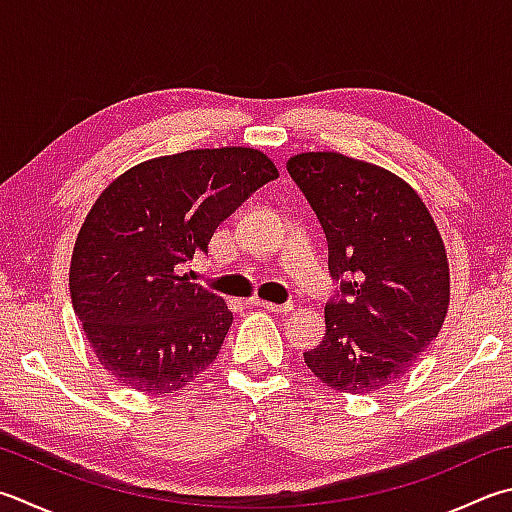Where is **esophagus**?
<instances>
[{
	"label": "esophagus",
	"instance_id": "esophagus-1",
	"mask_svg": "<svg viewBox=\"0 0 512 512\" xmlns=\"http://www.w3.org/2000/svg\"><path fill=\"white\" fill-rule=\"evenodd\" d=\"M258 307H263V310H267V312H274V314H289L294 310V305L292 303H283V305H278V303H269V301H260V298H256L254 301Z\"/></svg>",
	"mask_w": 512,
	"mask_h": 512
}]
</instances>
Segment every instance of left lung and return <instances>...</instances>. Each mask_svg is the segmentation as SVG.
<instances>
[{
  "instance_id": "obj_1",
  "label": "left lung",
  "mask_w": 512,
  "mask_h": 512,
  "mask_svg": "<svg viewBox=\"0 0 512 512\" xmlns=\"http://www.w3.org/2000/svg\"><path fill=\"white\" fill-rule=\"evenodd\" d=\"M287 171L321 220L332 278L347 276L305 365L339 392L381 390L446 321L450 267L435 218L406 180L372 162L307 151L289 158Z\"/></svg>"
}]
</instances>
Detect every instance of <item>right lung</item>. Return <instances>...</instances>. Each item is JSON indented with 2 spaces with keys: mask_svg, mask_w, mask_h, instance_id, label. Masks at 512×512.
Masks as SVG:
<instances>
[{
  "mask_svg": "<svg viewBox=\"0 0 512 512\" xmlns=\"http://www.w3.org/2000/svg\"><path fill=\"white\" fill-rule=\"evenodd\" d=\"M274 178L258 149H191L127 169L93 202L71 256V303L122 385L169 394L214 363L234 314L180 265Z\"/></svg>",
  "mask_w": 512,
  "mask_h": 512,
  "instance_id": "1",
  "label": "right lung"
}]
</instances>
